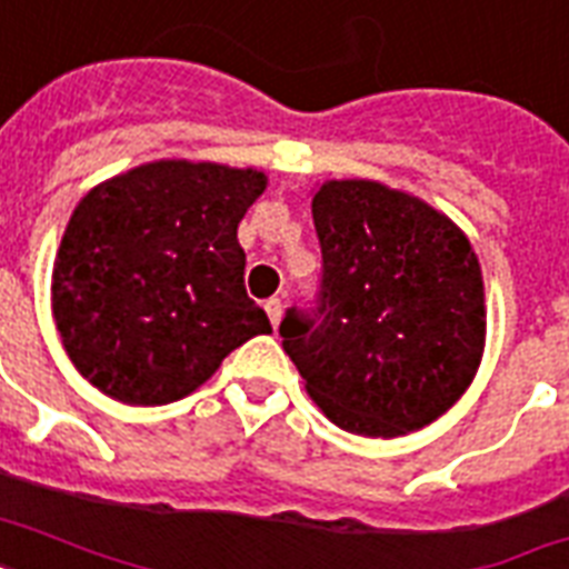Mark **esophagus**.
<instances>
[{
    "label": "esophagus",
    "mask_w": 569,
    "mask_h": 569,
    "mask_svg": "<svg viewBox=\"0 0 569 569\" xmlns=\"http://www.w3.org/2000/svg\"><path fill=\"white\" fill-rule=\"evenodd\" d=\"M266 312H268V319H271V325H274V330L280 328V319H283V301H280V298H268Z\"/></svg>",
    "instance_id": "34e87169"
}]
</instances>
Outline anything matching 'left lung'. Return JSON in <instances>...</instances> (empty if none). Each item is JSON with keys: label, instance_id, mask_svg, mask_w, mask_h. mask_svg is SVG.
Listing matches in <instances>:
<instances>
[{"label": "left lung", "instance_id": "8db88e82", "mask_svg": "<svg viewBox=\"0 0 569 569\" xmlns=\"http://www.w3.org/2000/svg\"><path fill=\"white\" fill-rule=\"evenodd\" d=\"M321 241L316 316L286 312V355L321 413L360 437L440 419L476 378L485 277L469 236L422 197L378 180L312 189Z\"/></svg>", "mask_w": 569, "mask_h": 569}]
</instances>
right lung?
<instances>
[{"label":"right lung","mask_w":569,"mask_h":569,"mask_svg":"<svg viewBox=\"0 0 569 569\" xmlns=\"http://www.w3.org/2000/svg\"><path fill=\"white\" fill-rule=\"evenodd\" d=\"M266 171L156 159L76 203L52 266L61 346L102 396L156 407L191 396L223 357L271 333L244 292L239 221Z\"/></svg>","instance_id":"1"}]
</instances>
